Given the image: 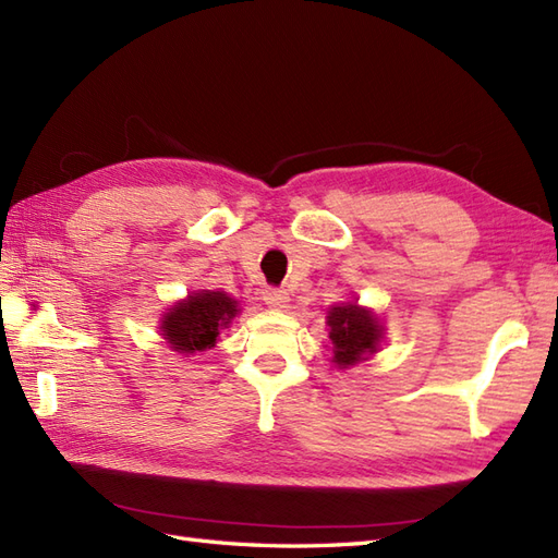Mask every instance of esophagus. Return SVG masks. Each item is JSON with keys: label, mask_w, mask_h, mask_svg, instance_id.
Instances as JSON below:
<instances>
[{"label": "esophagus", "mask_w": 558, "mask_h": 558, "mask_svg": "<svg viewBox=\"0 0 558 558\" xmlns=\"http://www.w3.org/2000/svg\"><path fill=\"white\" fill-rule=\"evenodd\" d=\"M264 302L268 306H274V308H284V306H288V302H290V296H288V292H284V290L270 288V290L264 292Z\"/></svg>", "instance_id": "obj_1"}]
</instances>
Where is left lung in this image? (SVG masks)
<instances>
[{"mask_svg": "<svg viewBox=\"0 0 558 558\" xmlns=\"http://www.w3.org/2000/svg\"><path fill=\"white\" fill-rule=\"evenodd\" d=\"M330 340H332V361L340 368L354 366L366 354H373L380 342V326L373 314L356 304L332 306L328 316Z\"/></svg>", "mask_w": 558, "mask_h": 558, "instance_id": "obj_1", "label": "left lung"}]
</instances>
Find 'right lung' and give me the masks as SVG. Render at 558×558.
Here are the masks:
<instances>
[{
    "label": "right lung",
    "instance_id": "obj_1",
    "mask_svg": "<svg viewBox=\"0 0 558 558\" xmlns=\"http://www.w3.org/2000/svg\"><path fill=\"white\" fill-rule=\"evenodd\" d=\"M238 302L223 292H197L187 302H180L163 318V335L175 352L192 354L214 347L218 330L228 328L238 314Z\"/></svg>",
    "mask_w": 558,
    "mask_h": 558
}]
</instances>
